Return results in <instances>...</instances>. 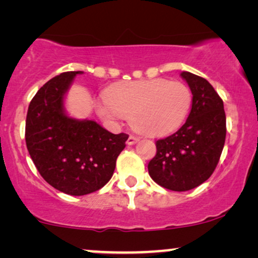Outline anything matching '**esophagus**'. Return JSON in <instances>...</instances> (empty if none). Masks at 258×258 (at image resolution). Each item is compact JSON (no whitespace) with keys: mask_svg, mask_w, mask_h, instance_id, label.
Returning <instances> with one entry per match:
<instances>
[{"mask_svg":"<svg viewBox=\"0 0 258 258\" xmlns=\"http://www.w3.org/2000/svg\"><path fill=\"white\" fill-rule=\"evenodd\" d=\"M138 141H139L138 136L130 135L129 138H128V140H126V144H128V145H134V144H136V142H138Z\"/></svg>","mask_w":258,"mask_h":258,"instance_id":"obj_1","label":"esophagus"}]
</instances>
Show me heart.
<instances>
[{"label": "heart", "instance_id": "obj_1", "mask_svg": "<svg viewBox=\"0 0 258 258\" xmlns=\"http://www.w3.org/2000/svg\"><path fill=\"white\" fill-rule=\"evenodd\" d=\"M192 95L183 83L157 78L114 84L106 90L96 111L107 122L130 118L139 133L157 136L172 132L183 122Z\"/></svg>", "mask_w": 258, "mask_h": 258}]
</instances>
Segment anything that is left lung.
<instances>
[{"label": "left lung", "mask_w": 258, "mask_h": 258, "mask_svg": "<svg viewBox=\"0 0 258 258\" xmlns=\"http://www.w3.org/2000/svg\"><path fill=\"white\" fill-rule=\"evenodd\" d=\"M181 77L192 92L186 123L174 134L156 141L157 153L148 163L154 182L183 192L198 187L213 175L226 140L223 101L205 78L183 71Z\"/></svg>", "instance_id": "obj_1"}]
</instances>
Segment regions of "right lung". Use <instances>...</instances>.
Returning <instances> with one entry per match:
<instances>
[{
	"label": "right lung",
	"instance_id": "right-lung-1",
	"mask_svg": "<svg viewBox=\"0 0 258 258\" xmlns=\"http://www.w3.org/2000/svg\"><path fill=\"white\" fill-rule=\"evenodd\" d=\"M80 74L63 72L48 81L30 102L25 125L27 151L41 176L70 196L89 195L104 187L129 138L65 113L63 98Z\"/></svg>",
	"mask_w": 258,
	"mask_h": 258
}]
</instances>
